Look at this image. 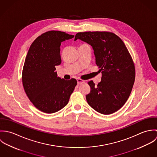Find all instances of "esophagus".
Here are the masks:
<instances>
[{
    "instance_id": "1",
    "label": "esophagus",
    "mask_w": 157,
    "mask_h": 157,
    "mask_svg": "<svg viewBox=\"0 0 157 157\" xmlns=\"http://www.w3.org/2000/svg\"><path fill=\"white\" fill-rule=\"evenodd\" d=\"M77 84H78V85H81V84L85 83V80H82V79H80V78H77Z\"/></svg>"
}]
</instances>
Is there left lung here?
Segmentation results:
<instances>
[{
	"label": "left lung",
	"mask_w": 157,
	"mask_h": 157,
	"mask_svg": "<svg viewBox=\"0 0 157 157\" xmlns=\"http://www.w3.org/2000/svg\"><path fill=\"white\" fill-rule=\"evenodd\" d=\"M80 39L92 46L95 63L102 73L101 80L90 87L86 98L90 106L100 113L108 115L119 110L128 100L135 77L134 63L122 40L107 31L78 33Z\"/></svg>",
	"instance_id": "obj_1"
}]
</instances>
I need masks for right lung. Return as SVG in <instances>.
Segmentation results:
<instances>
[{
  "label": "right lung",
  "instance_id": "1",
  "mask_svg": "<svg viewBox=\"0 0 157 157\" xmlns=\"http://www.w3.org/2000/svg\"><path fill=\"white\" fill-rule=\"evenodd\" d=\"M74 37L49 31L30 46L23 67V86L29 100L42 112L52 113L64 108L77 85L75 78L65 80L58 77L55 67L62 63L61 43Z\"/></svg>",
  "mask_w": 157,
  "mask_h": 157
}]
</instances>
